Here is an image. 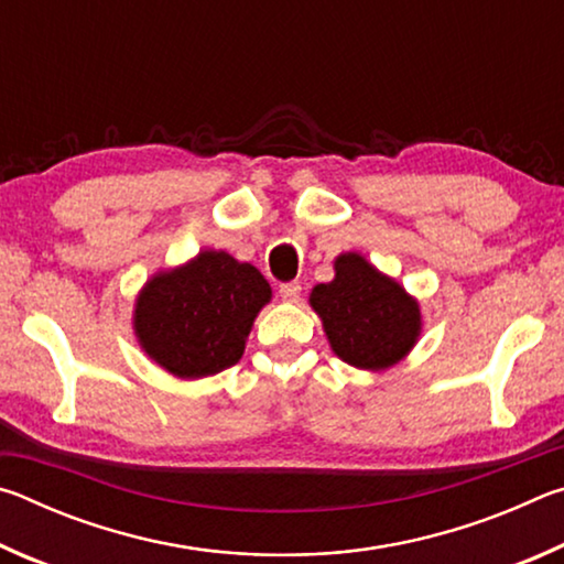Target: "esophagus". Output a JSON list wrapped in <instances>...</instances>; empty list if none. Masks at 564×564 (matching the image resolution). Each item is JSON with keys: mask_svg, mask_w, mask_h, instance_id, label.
I'll use <instances>...</instances> for the list:
<instances>
[{"mask_svg": "<svg viewBox=\"0 0 564 564\" xmlns=\"http://www.w3.org/2000/svg\"><path fill=\"white\" fill-rule=\"evenodd\" d=\"M281 299L289 301V303H295L301 299V283H283L281 285Z\"/></svg>", "mask_w": 564, "mask_h": 564, "instance_id": "1", "label": "esophagus"}]
</instances>
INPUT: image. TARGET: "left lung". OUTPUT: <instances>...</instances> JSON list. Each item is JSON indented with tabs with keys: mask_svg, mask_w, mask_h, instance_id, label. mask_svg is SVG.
<instances>
[{
	"mask_svg": "<svg viewBox=\"0 0 564 564\" xmlns=\"http://www.w3.org/2000/svg\"><path fill=\"white\" fill-rule=\"evenodd\" d=\"M333 271V281L313 285L308 295L330 350L358 370L393 368L423 333L417 299L358 251L340 253Z\"/></svg>",
	"mask_w": 564,
	"mask_h": 564,
	"instance_id": "obj_1",
	"label": "left lung"
}]
</instances>
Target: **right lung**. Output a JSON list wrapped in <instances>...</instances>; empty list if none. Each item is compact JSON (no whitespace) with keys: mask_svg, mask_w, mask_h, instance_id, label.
<instances>
[{"mask_svg":"<svg viewBox=\"0 0 564 564\" xmlns=\"http://www.w3.org/2000/svg\"><path fill=\"white\" fill-rule=\"evenodd\" d=\"M271 295L256 265L204 248L141 285L133 303V336L174 378L216 376L241 360L253 321Z\"/></svg>","mask_w":564,"mask_h":564,"instance_id":"add662e5","label":"right lung"}]
</instances>
